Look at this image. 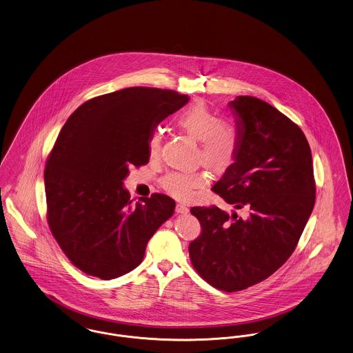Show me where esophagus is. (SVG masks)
I'll return each instance as SVG.
<instances>
[{"label": "esophagus", "instance_id": "esophagus-1", "mask_svg": "<svg viewBox=\"0 0 353 353\" xmlns=\"http://www.w3.org/2000/svg\"><path fill=\"white\" fill-rule=\"evenodd\" d=\"M175 211H176L178 214H187L190 210H188L187 205H184L182 203H178V204L175 205Z\"/></svg>", "mask_w": 353, "mask_h": 353}]
</instances>
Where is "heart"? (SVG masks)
Masks as SVG:
<instances>
[{"label": "heart", "mask_w": 353, "mask_h": 353, "mask_svg": "<svg viewBox=\"0 0 353 353\" xmlns=\"http://www.w3.org/2000/svg\"><path fill=\"white\" fill-rule=\"evenodd\" d=\"M174 125L188 137L199 141L196 162L215 175H224L237 162L241 150V133L230 120L220 119L204 103L184 108L175 117ZM162 136L154 130L148 139V154L157 158L161 153ZM208 183L205 171L176 172L172 171L162 178V187L171 196L185 200L196 190Z\"/></svg>", "instance_id": "b5f03b06"}]
</instances>
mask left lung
<instances>
[{
	"instance_id": "obj_1",
	"label": "left lung",
	"mask_w": 353,
	"mask_h": 353,
	"mask_svg": "<svg viewBox=\"0 0 353 353\" xmlns=\"http://www.w3.org/2000/svg\"><path fill=\"white\" fill-rule=\"evenodd\" d=\"M241 133L236 165L212 187L236 210L192 207L201 233L188 246L194 269L223 292L244 290L276 272L298 245L315 204L311 149L302 129L266 101H230Z\"/></svg>"
}]
</instances>
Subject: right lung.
<instances>
[{"label":"right lung","mask_w":353,"mask_h":353,"mask_svg":"<svg viewBox=\"0 0 353 353\" xmlns=\"http://www.w3.org/2000/svg\"><path fill=\"white\" fill-rule=\"evenodd\" d=\"M169 90L130 87L93 97L61 128L45 169L47 223L67 259L88 276L113 279L143 260L175 201L153 194L133 203L123 181L149 162L155 126L185 105Z\"/></svg>","instance_id":"obj_1"}]
</instances>
